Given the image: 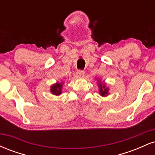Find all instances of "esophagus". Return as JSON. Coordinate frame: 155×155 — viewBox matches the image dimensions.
I'll use <instances>...</instances> for the list:
<instances>
[{
	"mask_svg": "<svg viewBox=\"0 0 155 155\" xmlns=\"http://www.w3.org/2000/svg\"><path fill=\"white\" fill-rule=\"evenodd\" d=\"M84 76V71H78L77 73H76V76L79 78H81Z\"/></svg>",
	"mask_w": 155,
	"mask_h": 155,
	"instance_id": "obj_1",
	"label": "esophagus"
}]
</instances>
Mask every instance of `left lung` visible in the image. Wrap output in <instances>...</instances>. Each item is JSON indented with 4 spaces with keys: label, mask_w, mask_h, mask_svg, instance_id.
Masks as SVG:
<instances>
[{
    "label": "left lung",
    "mask_w": 155,
    "mask_h": 155,
    "mask_svg": "<svg viewBox=\"0 0 155 155\" xmlns=\"http://www.w3.org/2000/svg\"><path fill=\"white\" fill-rule=\"evenodd\" d=\"M97 84H98L99 88V94L102 97H106L109 94V88H108V87L106 86V84L104 81L102 82L101 80L99 79H97Z\"/></svg>",
    "instance_id": "1"
}]
</instances>
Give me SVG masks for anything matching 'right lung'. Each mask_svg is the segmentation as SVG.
Returning <instances> with one entry per match:
<instances>
[{"label": "right lung", "mask_w": 155, "mask_h": 155, "mask_svg": "<svg viewBox=\"0 0 155 155\" xmlns=\"http://www.w3.org/2000/svg\"><path fill=\"white\" fill-rule=\"evenodd\" d=\"M63 82H56L51 85L50 87V92L52 95H60L62 94V90H63Z\"/></svg>", "instance_id": "right-lung-1"}]
</instances>
